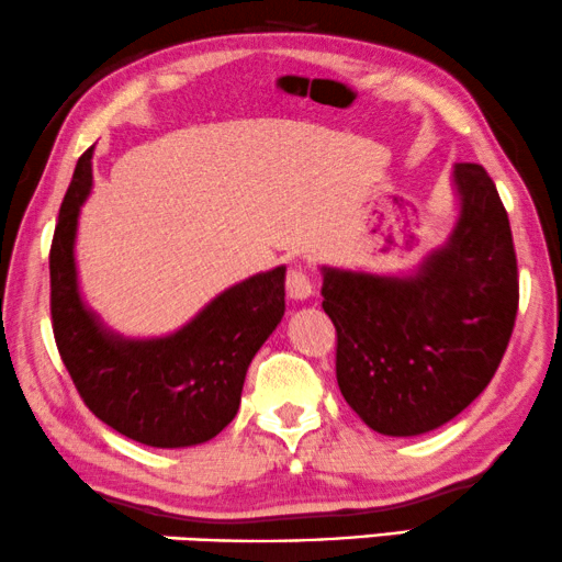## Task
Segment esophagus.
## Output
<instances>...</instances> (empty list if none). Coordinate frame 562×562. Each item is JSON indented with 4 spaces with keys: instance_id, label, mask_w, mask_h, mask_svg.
Wrapping results in <instances>:
<instances>
[{
    "instance_id": "1",
    "label": "esophagus",
    "mask_w": 562,
    "mask_h": 562,
    "mask_svg": "<svg viewBox=\"0 0 562 562\" xmlns=\"http://www.w3.org/2000/svg\"><path fill=\"white\" fill-rule=\"evenodd\" d=\"M284 288H288V295L292 300H305L313 295V280L307 278L303 267H292L288 272V282H284Z\"/></svg>"
}]
</instances>
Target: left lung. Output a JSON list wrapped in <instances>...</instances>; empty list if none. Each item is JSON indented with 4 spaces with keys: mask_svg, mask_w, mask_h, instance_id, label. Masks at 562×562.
Here are the masks:
<instances>
[{
    "mask_svg": "<svg viewBox=\"0 0 562 562\" xmlns=\"http://www.w3.org/2000/svg\"><path fill=\"white\" fill-rule=\"evenodd\" d=\"M461 213L407 278L323 267L336 379L371 430L407 438L463 413L507 351L519 305L507 209L481 165L458 162Z\"/></svg>",
    "mask_w": 562,
    "mask_h": 562,
    "instance_id": "left-lung-1",
    "label": "left lung"
}]
</instances>
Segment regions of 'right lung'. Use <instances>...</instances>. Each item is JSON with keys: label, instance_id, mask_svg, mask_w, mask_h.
Listing matches in <instances>:
<instances>
[{"label": "right lung", "instance_id": "1", "mask_svg": "<svg viewBox=\"0 0 562 562\" xmlns=\"http://www.w3.org/2000/svg\"><path fill=\"white\" fill-rule=\"evenodd\" d=\"M93 147L78 157L50 247V315L60 359L86 407L122 436L153 448L211 440L234 420L255 353L284 315V267L213 297L165 338H122L83 305L76 228L91 193Z\"/></svg>", "mask_w": 562, "mask_h": 562}]
</instances>
